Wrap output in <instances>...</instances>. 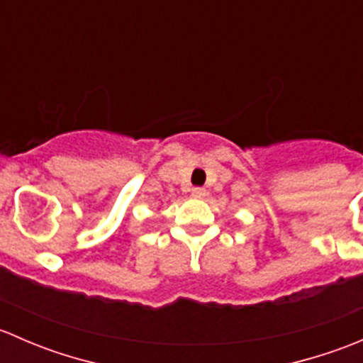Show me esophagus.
<instances>
[{
	"instance_id": "1",
	"label": "esophagus",
	"mask_w": 363,
	"mask_h": 363,
	"mask_svg": "<svg viewBox=\"0 0 363 363\" xmlns=\"http://www.w3.org/2000/svg\"><path fill=\"white\" fill-rule=\"evenodd\" d=\"M191 195L195 196V199H203V196L207 195V191H205L203 188H193L191 189Z\"/></svg>"
}]
</instances>
